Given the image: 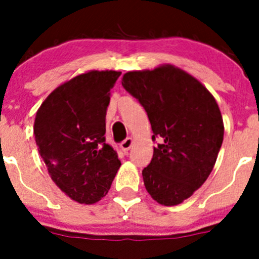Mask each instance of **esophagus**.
Masks as SVG:
<instances>
[{"label":"esophagus","mask_w":259,"mask_h":259,"mask_svg":"<svg viewBox=\"0 0 259 259\" xmlns=\"http://www.w3.org/2000/svg\"><path fill=\"white\" fill-rule=\"evenodd\" d=\"M132 145H133V139L132 138H126V139L120 144V148H121V150L124 151V153H127L129 149L132 148Z\"/></svg>","instance_id":"obj_1"}]
</instances>
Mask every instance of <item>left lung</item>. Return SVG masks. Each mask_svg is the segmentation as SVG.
I'll return each instance as SVG.
<instances>
[{"instance_id":"obj_1","label":"left lung","mask_w":259,"mask_h":259,"mask_svg":"<svg viewBox=\"0 0 259 259\" xmlns=\"http://www.w3.org/2000/svg\"><path fill=\"white\" fill-rule=\"evenodd\" d=\"M122 86L139 100L160 144L143 170L144 185L159 204L177 205L213 170L224 125L215 99L200 81L173 65L124 74Z\"/></svg>"}]
</instances>
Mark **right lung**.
Wrapping results in <instances>:
<instances>
[{
  "label": "right lung",
  "instance_id": "add662e5",
  "mask_svg": "<svg viewBox=\"0 0 259 259\" xmlns=\"http://www.w3.org/2000/svg\"><path fill=\"white\" fill-rule=\"evenodd\" d=\"M120 74L77 75L55 89L36 113L33 134L50 177L81 204L105 197L121 165L104 137L110 90Z\"/></svg>",
  "mask_w": 259,
  "mask_h": 259
}]
</instances>
